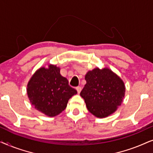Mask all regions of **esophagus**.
<instances>
[{
	"label": "esophagus",
	"instance_id": "obj_1",
	"mask_svg": "<svg viewBox=\"0 0 153 153\" xmlns=\"http://www.w3.org/2000/svg\"><path fill=\"white\" fill-rule=\"evenodd\" d=\"M76 90H77V91H78V94H80L81 90H82V88H81V87H79L78 86V87H76Z\"/></svg>",
	"mask_w": 153,
	"mask_h": 153
}]
</instances>
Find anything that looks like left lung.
<instances>
[{
	"mask_svg": "<svg viewBox=\"0 0 153 153\" xmlns=\"http://www.w3.org/2000/svg\"><path fill=\"white\" fill-rule=\"evenodd\" d=\"M86 85L80 92L88 111L96 117H105L113 113L123 102L125 86L119 76L110 69L99 68L85 75Z\"/></svg>",
	"mask_w": 153,
	"mask_h": 153,
	"instance_id": "obj_1",
	"label": "left lung"
}]
</instances>
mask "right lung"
<instances>
[{
    "mask_svg": "<svg viewBox=\"0 0 153 153\" xmlns=\"http://www.w3.org/2000/svg\"><path fill=\"white\" fill-rule=\"evenodd\" d=\"M77 91L69 86L68 81L60 74V68L50 64L42 67L33 75L27 85L30 102L36 110L49 117L64 111L69 99Z\"/></svg>",
    "mask_w": 153,
    "mask_h": 153,
    "instance_id": "add662e5",
    "label": "right lung"
}]
</instances>
